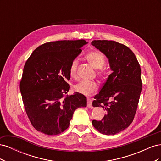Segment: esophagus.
<instances>
[{
	"label": "esophagus",
	"instance_id": "esophagus-1",
	"mask_svg": "<svg viewBox=\"0 0 161 161\" xmlns=\"http://www.w3.org/2000/svg\"><path fill=\"white\" fill-rule=\"evenodd\" d=\"M87 107L88 108H92V101L91 99H87Z\"/></svg>",
	"mask_w": 161,
	"mask_h": 161
}]
</instances>
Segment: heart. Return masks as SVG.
I'll list each match as a JSON object with an SVG mask.
<instances>
[{
  "label": "heart",
  "mask_w": 161,
  "mask_h": 161,
  "mask_svg": "<svg viewBox=\"0 0 161 161\" xmlns=\"http://www.w3.org/2000/svg\"><path fill=\"white\" fill-rule=\"evenodd\" d=\"M90 64L96 69H99V73L101 75L103 74L105 70L103 66L105 63V59L104 56L99 52L92 51L89 52L85 56ZM78 66V60L76 59L73 60L70 66V75L72 78L76 77V70ZM99 89L98 84L95 81L82 80L79 82L74 86V89L76 92L85 95L90 96L94 93Z\"/></svg>",
  "instance_id": "obj_1"
}]
</instances>
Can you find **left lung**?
<instances>
[{"label":"left lung","mask_w":161,"mask_h":161,"mask_svg":"<svg viewBox=\"0 0 161 161\" xmlns=\"http://www.w3.org/2000/svg\"><path fill=\"white\" fill-rule=\"evenodd\" d=\"M91 44L108 58L112 70L92 103L103 108L106 114L92 124L101 134L114 135L127 128L134 118L142 86L140 66L124 44L111 40H94Z\"/></svg>","instance_id":"1"}]
</instances>
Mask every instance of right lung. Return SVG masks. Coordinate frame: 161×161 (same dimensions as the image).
Returning a JSON list of instances; mask_svg holds the SVG:
<instances>
[{
  "instance_id": "add662e5",
  "label": "right lung",
  "mask_w": 161,
  "mask_h": 161,
  "mask_svg": "<svg viewBox=\"0 0 161 161\" xmlns=\"http://www.w3.org/2000/svg\"><path fill=\"white\" fill-rule=\"evenodd\" d=\"M84 40L47 42L37 47L24 66L20 91L25 109L33 128L57 135L70 125L74 111L86 107L79 92L64 97L70 89V66L86 44Z\"/></svg>"
}]
</instances>
